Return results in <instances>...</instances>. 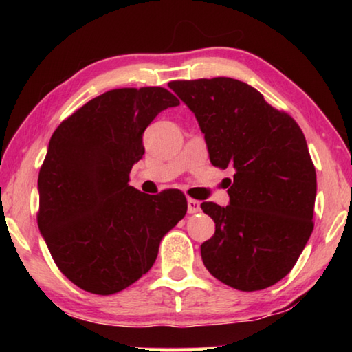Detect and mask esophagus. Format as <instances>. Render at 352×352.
I'll use <instances>...</instances> for the list:
<instances>
[{
	"label": "esophagus",
	"mask_w": 352,
	"mask_h": 352,
	"mask_svg": "<svg viewBox=\"0 0 352 352\" xmlns=\"http://www.w3.org/2000/svg\"><path fill=\"white\" fill-rule=\"evenodd\" d=\"M200 211V201L194 200V199H188V212L189 214H195Z\"/></svg>",
	"instance_id": "34e87169"
}]
</instances>
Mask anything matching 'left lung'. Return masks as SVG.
Listing matches in <instances>:
<instances>
[{"mask_svg": "<svg viewBox=\"0 0 352 352\" xmlns=\"http://www.w3.org/2000/svg\"><path fill=\"white\" fill-rule=\"evenodd\" d=\"M169 88L197 118L212 166L236 170L230 205L201 204L216 223L200 247L205 267L237 290L270 287L294 269L314 230L317 174L305 135L245 82L214 77Z\"/></svg>", "mask_w": 352, "mask_h": 352, "instance_id": "left-lung-1", "label": "left lung"}]
</instances>
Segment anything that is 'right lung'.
I'll return each mask as SVG.
<instances>
[{
	"instance_id": "right-lung-1",
	"label": "right lung",
	"mask_w": 352,
	"mask_h": 352,
	"mask_svg": "<svg viewBox=\"0 0 352 352\" xmlns=\"http://www.w3.org/2000/svg\"><path fill=\"white\" fill-rule=\"evenodd\" d=\"M180 105L162 87L118 88L91 99L52 133L38 174L37 222L65 276L96 295L121 292L153 265L188 201L178 189L142 194L129 184L142 133Z\"/></svg>"
}]
</instances>
